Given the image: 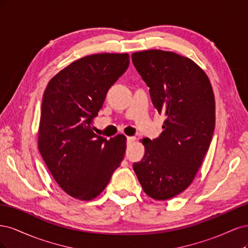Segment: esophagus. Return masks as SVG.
Wrapping results in <instances>:
<instances>
[{"label": "esophagus", "mask_w": 248, "mask_h": 248, "mask_svg": "<svg viewBox=\"0 0 248 248\" xmlns=\"http://www.w3.org/2000/svg\"><path fill=\"white\" fill-rule=\"evenodd\" d=\"M136 140L137 139L134 137H127V144H131V142H133Z\"/></svg>", "instance_id": "1"}]
</instances>
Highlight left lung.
<instances>
[{"label":"left lung","mask_w":248,"mask_h":248,"mask_svg":"<svg viewBox=\"0 0 248 248\" xmlns=\"http://www.w3.org/2000/svg\"><path fill=\"white\" fill-rule=\"evenodd\" d=\"M131 59L155 108L167 117L159 138L141 140L145 155L133 170L150 198L169 200L191 184L204 160L215 127L214 93L207 74L189 58L149 49Z\"/></svg>","instance_id":"obj_1"}]
</instances>
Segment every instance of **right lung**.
I'll return each instance as SVG.
<instances>
[{
    "instance_id": "right-lung-1",
    "label": "right lung",
    "mask_w": 248,
    "mask_h": 248,
    "mask_svg": "<svg viewBox=\"0 0 248 248\" xmlns=\"http://www.w3.org/2000/svg\"><path fill=\"white\" fill-rule=\"evenodd\" d=\"M128 65V54L90 55L57 73L44 91L39 152L59 186L78 200L99 196L124 158L126 137L107 140L92 124Z\"/></svg>"
}]
</instances>
